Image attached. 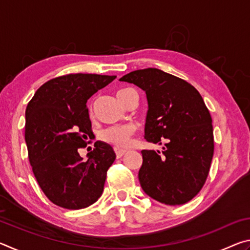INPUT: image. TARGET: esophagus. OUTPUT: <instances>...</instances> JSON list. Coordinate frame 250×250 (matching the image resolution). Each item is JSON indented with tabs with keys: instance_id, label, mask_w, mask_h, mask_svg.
<instances>
[{
	"instance_id": "esophagus-1",
	"label": "esophagus",
	"mask_w": 250,
	"mask_h": 250,
	"mask_svg": "<svg viewBox=\"0 0 250 250\" xmlns=\"http://www.w3.org/2000/svg\"><path fill=\"white\" fill-rule=\"evenodd\" d=\"M115 152H116V156H117V159H120V158H122V156H124V155L125 154V151H124V150L115 149Z\"/></svg>"
}]
</instances>
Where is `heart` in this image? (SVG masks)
<instances>
[{"mask_svg":"<svg viewBox=\"0 0 250 250\" xmlns=\"http://www.w3.org/2000/svg\"><path fill=\"white\" fill-rule=\"evenodd\" d=\"M130 91H132V89H129V88L118 91V100L121 101L122 98ZM133 133L134 130L132 126H111V128L104 130L100 134V138L104 142L110 143V145L118 147V149H125V147L129 146L131 142V137H132Z\"/></svg>","mask_w":250,"mask_h":250,"instance_id":"obj_1","label":"heart"}]
</instances>
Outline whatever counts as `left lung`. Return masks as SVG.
Masks as SVG:
<instances>
[{"mask_svg":"<svg viewBox=\"0 0 250 250\" xmlns=\"http://www.w3.org/2000/svg\"><path fill=\"white\" fill-rule=\"evenodd\" d=\"M120 82L146 91V141H167L162 154L141 151L142 189L163 204H185L202 189L214 154L211 117L204 100L191 83L156 68L131 71Z\"/></svg>","mask_w":250,"mask_h":250,"instance_id":"obj_1","label":"left lung"}]
</instances>
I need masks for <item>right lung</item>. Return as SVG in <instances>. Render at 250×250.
Segmentation results:
<instances>
[{"label": "right lung", "mask_w": 250, "mask_h": 250, "mask_svg": "<svg viewBox=\"0 0 250 250\" xmlns=\"http://www.w3.org/2000/svg\"><path fill=\"white\" fill-rule=\"evenodd\" d=\"M116 76L69 74L37 89L25 111V141L37 183L48 200L67 209H82L101 196L112 146L97 141L83 161L79 147L92 134L87 100Z\"/></svg>", "instance_id": "obj_1"}]
</instances>
